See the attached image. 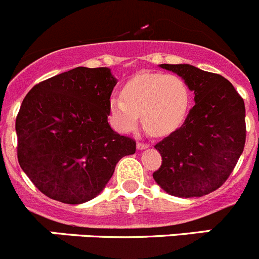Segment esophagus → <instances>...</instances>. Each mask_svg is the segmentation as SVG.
Instances as JSON below:
<instances>
[{"instance_id": "esophagus-1", "label": "esophagus", "mask_w": 259, "mask_h": 259, "mask_svg": "<svg viewBox=\"0 0 259 259\" xmlns=\"http://www.w3.org/2000/svg\"><path fill=\"white\" fill-rule=\"evenodd\" d=\"M148 147H149V144H147V143H142V142H138L137 143V148L139 149V151H143V149L148 148Z\"/></svg>"}]
</instances>
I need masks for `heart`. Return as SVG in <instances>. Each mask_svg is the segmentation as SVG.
<instances>
[{"label":"heart","instance_id":"obj_1","mask_svg":"<svg viewBox=\"0 0 259 259\" xmlns=\"http://www.w3.org/2000/svg\"><path fill=\"white\" fill-rule=\"evenodd\" d=\"M189 106L190 91L180 76L144 72L125 84L121 100H110L108 113L118 132H133L142 116L144 129L149 134L163 137L183 125Z\"/></svg>","mask_w":259,"mask_h":259}]
</instances>
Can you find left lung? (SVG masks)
Here are the masks:
<instances>
[{
  "label": "left lung",
  "mask_w": 259,
  "mask_h": 259,
  "mask_svg": "<svg viewBox=\"0 0 259 259\" xmlns=\"http://www.w3.org/2000/svg\"><path fill=\"white\" fill-rule=\"evenodd\" d=\"M194 92L184 124L157 143L162 165L153 179L166 193L202 197L219 189L238 163L245 144V106L224 76L188 64H161Z\"/></svg>",
  "instance_id": "left-lung-1"
}]
</instances>
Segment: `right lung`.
I'll return each instance as SVG.
<instances>
[{"instance_id": "1", "label": "right lung", "mask_w": 259, "mask_h": 259, "mask_svg": "<svg viewBox=\"0 0 259 259\" xmlns=\"http://www.w3.org/2000/svg\"><path fill=\"white\" fill-rule=\"evenodd\" d=\"M117 80L108 67H75L29 91L16 117L18 159L48 198L67 204L93 199L135 141L113 132L107 117Z\"/></svg>"}]
</instances>
